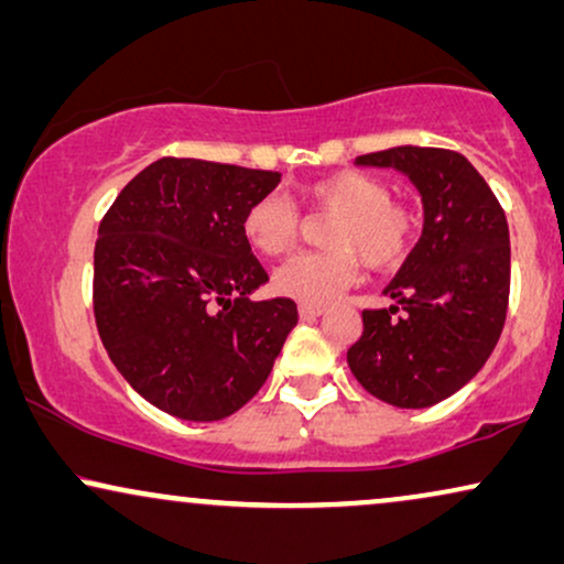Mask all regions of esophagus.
Masks as SVG:
<instances>
[{
    "mask_svg": "<svg viewBox=\"0 0 564 564\" xmlns=\"http://www.w3.org/2000/svg\"><path fill=\"white\" fill-rule=\"evenodd\" d=\"M299 315L302 319H315L319 315H325V306H317V304H299Z\"/></svg>",
    "mask_w": 564,
    "mask_h": 564,
    "instance_id": "1",
    "label": "esophagus"
}]
</instances>
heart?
I'll return each mask as SVG.
<instances>
[{"mask_svg":"<svg viewBox=\"0 0 564 564\" xmlns=\"http://www.w3.org/2000/svg\"><path fill=\"white\" fill-rule=\"evenodd\" d=\"M302 208L327 220L325 252H306L278 268L273 289L302 304H330L356 281L361 261L369 270L401 268L419 239V216L411 205L393 199L388 182L367 171H335L299 192ZM241 229L249 245L268 258L296 247L302 216L281 195H262L245 213Z\"/></svg>","mask_w":564,"mask_h":564,"instance_id":"heart-1","label":"heart"}]
</instances>
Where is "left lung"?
<instances>
[{
    "label": "left lung",
    "instance_id": "obj_1",
    "mask_svg": "<svg viewBox=\"0 0 564 564\" xmlns=\"http://www.w3.org/2000/svg\"><path fill=\"white\" fill-rule=\"evenodd\" d=\"M393 166L422 192L424 234L384 289L393 306L361 312L348 367L375 398L426 409L487 365L508 317L510 231L500 199L445 148L401 145L356 159Z\"/></svg>",
    "mask_w": 564,
    "mask_h": 564
}]
</instances>
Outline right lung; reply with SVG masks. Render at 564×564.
I'll return each mask as SVG.
<instances>
[{"mask_svg":"<svg viewBox=\"0 0 564 564\" xmlns=\"http://www.w3.org/2000/svg\"><path fill=\"white\" fill-rule=\"evenodd\" d=\"M278 182L275 171L166 155L119 192L98 226V335L124 380L171 416H231L294 330V299H249L268 273L241 220Z\"/></svg>","mask_w":564,"mask_h":564,"instance_id":"right-lung-1","label":"right lung"}]
</instances>
